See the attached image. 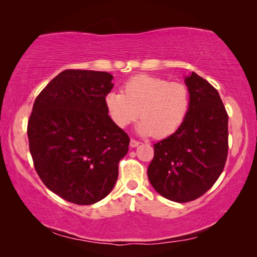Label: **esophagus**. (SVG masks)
<instances>
[{
    "instance_id": "1",
    "label": "esophagus",
    "mask_w": 257,
    "mask_h": 257,
    "mask_svg": "<svg viewBox=\"0 0 257 257\" xmlns=\"http://www.w3.org/2000/svg\"><path fill=\"white\" fill-rule=\"evenodd\" d=\"M139 144H141V142H138V141H136V139H134V138L130 139V146H132V147H137Z\"/></svg>"
}]
</instances>
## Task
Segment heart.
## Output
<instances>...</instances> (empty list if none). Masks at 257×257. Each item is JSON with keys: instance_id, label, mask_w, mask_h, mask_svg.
Returning <instances> with one entry per match:
<instances>
[{"instance_id": "1", "label": "heart", "mask_w": 257, "mask_h": 257, "mask_svg": "<svg viewBox=\"0 0 257 257\" xmlns=\"http://www.w3.org/2000/svg\"><path fill=\"white\" fill-rule=\"evenodd\" d=\"M105 106L116 127H128L139 115L142 120L137 125L138 133L161 139L171 136L185 122L190 94L181 82L137 75L124 82L122 93H108Z\"/></svg>"}]
</instances>
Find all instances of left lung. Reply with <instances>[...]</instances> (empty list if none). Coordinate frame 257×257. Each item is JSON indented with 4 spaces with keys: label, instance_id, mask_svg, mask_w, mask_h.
<instances>
[{
    "label": "left lung",
    "instance_id": "obj_1",
    "mask_svg": "<svg viewBox=\"0 0 257 257\" xmlns=\"http://www.w3.org/2000/svg\"><path fill=\"white\" fill-rule=\"evenodd\" d=\"M188 115L181 127L154 144L147 170L150 182L163 197L186 203L201 197L222 173L228 156V113L217 90L191 72Z\"/></svg>",
    "mask_w": 257,
    "mask_h": 257
}]
</instances>
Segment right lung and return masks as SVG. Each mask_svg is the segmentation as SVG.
<instances>
[{
	"instance_id": "add662e5",
	"label": "right lung",
	"mask_w": 257,
	"mask_h": 257,
	"mask_svg": "<svg viewBox=\"0 0 257 257\" xmlns=\"http://www.w3.org/2000/svg\"><path fill=\"white\" fill-rule=\"evenodd\" d=\"M113 76L68 69L35 99L27 134L35 170L61 198L89 205L114 187L129 136L107 114Z\"/></svg>"
}]
</instances>
